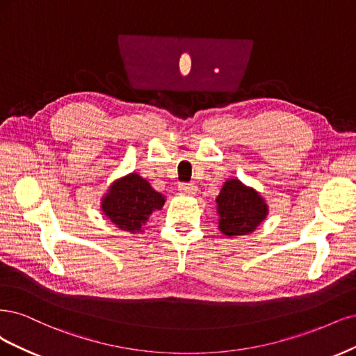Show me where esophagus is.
Segmentation results:
<instances>
[{"instance_id": "34e87169", "label": "esophagus", "mask_w": 356, "mask_h": 356, "mask_svg": "<svg viewBox=\"0 0 356 356\" xmlns=\"http://www.w3.org/2000/svg\"><path fill=\"white\" fill-rule=\"evenodd\" d=\"M179 191L183 193H188V195H193L197 192V186L193 185V183H180L179 185Z\"/></svg>"}]
</instances>
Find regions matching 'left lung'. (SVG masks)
I'll return each instance as SVG.
<instances>
[{"label": "left lung", "instance_id": "obj_1", "mask_svg": "<svg viewBox=\"0 0 356 356\" xmlns=\"http://www.w3.org/2000/svg\"><path fill=\"white\" fill-rule=\"evenodd\" d=\"M216 202L219 229L226 236L253 232L268 214L265 200L236 179L225 181Z\"/></svg>", "mask_w": 356, "mask_h": 356}]
</instances>
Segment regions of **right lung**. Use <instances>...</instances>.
<instances>
[{
  "mask_svg": "<svg viewBox=\"0 0 356 356\" xmlns=\"http://www.w3.org/2000/svg\"><path fill=\"white\" fill-rule=\"evenodd\" d=\"M164 202V195L152 189L139 175L131 173L112 183L102 201V210L121 231L140 234L149 216L161 210Z\"/></svg>",
  "mask_w": 356,
  "mask_h": 356,
  "instance_id": "add662e5",
  "label": "right lung"
}]
</instances>
